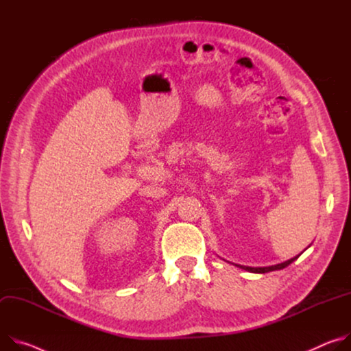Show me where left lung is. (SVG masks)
Segmentation results:
<instances>
[{
    "label": "left lung",
    "mask_w": 351,
    "mask_h": 351,
    "mask_svg": "<svg viewBox=\"0 0 351 351\" xmlns=\"http://www.w3.org/2000/svg\"><path fill=\"white\" fill-rule=\"evenodd\" d=\"M297 258H298V256H294V258H291V259H289V261H286V262H283V263H278V265H274V266H266V267H251V266H241V265H237V266H240L241 269H245V270H248V271H254V274H266V271L280 270V269L289 266V265H290L293 261H295Z\"/></svg>",
    "instance_id": "left-lung-1"
}]
</instances>
